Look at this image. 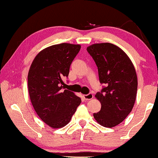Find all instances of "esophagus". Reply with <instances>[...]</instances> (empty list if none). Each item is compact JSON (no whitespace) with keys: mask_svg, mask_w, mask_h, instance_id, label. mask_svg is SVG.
Here are the masks:
<instances>
[{"mask_svg":"<svg viewBox=\"0 0 158 158\" xmlns=\"http://www.w3.org/2000/svg\"><path fill=\"white\" fill-rule=\"evenodd\" d=\"M83 98L85 99V100H90L94 98V95L91 93L88 94H85L83 95Z\"/></svg>","mask_w":158,"mask_h":158,"instance_id":"1","label":"esophagus"}]
</instances>
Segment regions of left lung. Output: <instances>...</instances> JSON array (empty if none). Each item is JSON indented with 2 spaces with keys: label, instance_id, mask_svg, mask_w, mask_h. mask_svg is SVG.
<instances>
[{
  "label": "left lung",
  "instance_id": "obj_1",
  "mask_svg": "<svg viewBox=\"0 0 158 158\" xmlns=\"http://www.w3.org/2000/svg\"><path fill=\"white\" fill-rule=\"evenodd\" d=\"M87 50L97 64L99 81L105 84L95 95L101 109L94 117L101 126L113 128L126 118L135 105L137 90L135 68L126 52L110 43L94 44Z\"/></svg>",
  "mask_w": 158,
  "mask_h": 158
}]
</instances>
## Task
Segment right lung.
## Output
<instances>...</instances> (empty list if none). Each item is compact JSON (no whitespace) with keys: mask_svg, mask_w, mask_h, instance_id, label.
I'll return each instance as SVG.
<instances>
[{"mask_svg":"<svg viewBox=\"0 0 158 158\" xmlns=\"http://www.w3.org/2000/svg\"><path fill=\"white\" fill-rule=\"evenodd\" d=\"M79 44L52 45L38 53L28 73V90L36 114L52 128H62L71 119L81 99L64 89L63 79L80 50Z\"/></svg>","mask_w":158,"mask_h":158,"instance_id":"1","label":"right lung"}]
</instances>
